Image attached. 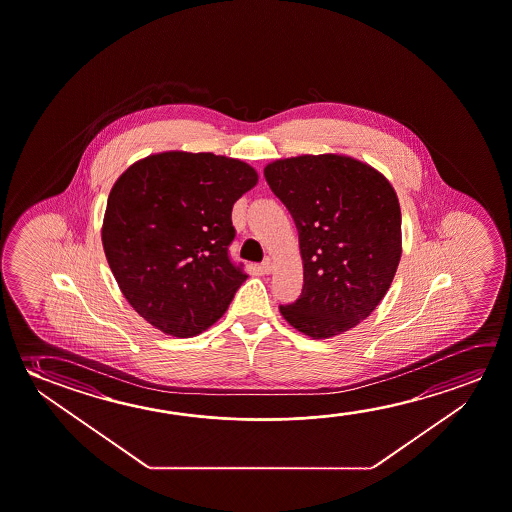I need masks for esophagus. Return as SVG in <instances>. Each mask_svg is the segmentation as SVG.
<instances>
[{"mask_svg":"<svg viewBox=\"0 0 512 512\" xmlns=\"http://www.w3.org/2000/svg\"><path fill=\"white\" fill-rule=\"evenodd\" d=\"M260 268H262V273H264V275H269V273L273 271V262H271V259H266L262 262V266H260Z\"/></svg>","mask_w":512,"mask_h":512,"instance_id":"obj_1","label":"esophagus"}]
</instances>
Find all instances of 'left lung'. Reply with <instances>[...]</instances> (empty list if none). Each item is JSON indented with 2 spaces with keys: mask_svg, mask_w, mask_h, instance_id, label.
Instances as JSON below:
<instances>
[{
  "mask_svg": "<svg viewBox=\"0 0 512 512\" xmlns=\"http://www.w3.org/2000/svg\"><path fill=\"white\" fill-rule=\"evenodd\" d=\"M299 234L303 291L285 321L330 339L369 317L401 260V207L385 177L346 156L278 159L264 170Z\"/></svg>",
  "mask_w": 512,
  "mask_h": 512,
  "instance_id": "1",
  "label": "left lung"
}]
</instances>
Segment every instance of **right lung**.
<instances>
[{
	"label": "right lung",
	"mask_w": 512,
	"mask_h": 512,
	"mask_svg": "<svg viewBox=\"0 0 512 512\" xmlns=\"http://www.w3.org/2000/svg\"><path fill=\"white\" fill-rule=\"evenodd\" d=\"M257 184L239 159L211 152H161L111 188L103 246L129 305L173 337H195L227 312L248 275L228 246L232 207Z\"/></svg>",
	"instance_id": "1"
}]
</instances>
